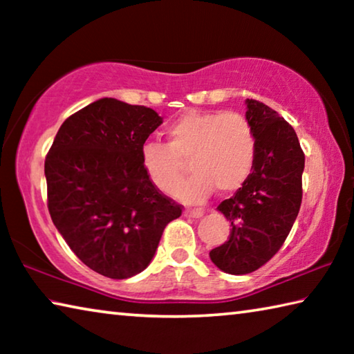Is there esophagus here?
<instances>
[{"mask_svg":"<svg viewBox=\"0 0 354 354\" xmlns=\"http://www.w3.org/2000/svg\"><path fill=\"white\" fill-rule=\"evenodd\" d=\"M203 212L201 209H185L184 211V215L185 217H192V218H200V217H203Z\"/></svg>","mask_w":354,"mask_h":354,"instance_id":"esophagus-1","label":"esophagus"}]
</instances>
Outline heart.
<instances>
[{"label":"heart","mask_w":354,"mask_h":354,"mask_svg":"<svg viewBox=\"0 0 354 354\" xmlns=\"http://www.w3.org/2000/svg\"><path fill=\"white\" fill-rule=\"evenodd\" d=\"M167 143L148 142L142 148V167L156 187L171 195L191 160L196 173L175 192L189 205L205 201L214 189L237 190L247 181L256 159V134L250 120L232 111H189L165 129Z\"/></svg>","instance_id":"obj_1"}]
</instances>
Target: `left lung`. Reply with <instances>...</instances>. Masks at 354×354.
Listing matches in <instances>:
<instances>
[{
	"label": "left lung",
	"instance_id": "1",
	"mask_svg": "<svg viewBox=\"0 0 354 354\" xmlns=\"http://www.w3.org/2000/svg\"><path fill=\"white\" fill-rule=\"evenodd\" d=\"M256 134V159L247 181L218 211L230 220V239L211 250V261L230 274L261 268L283 247L303 198L304 153L297 133L277 111L247 100Z\"/></svg>",
	"mask_w": 354,
	"mask_h": 354
}]
</instances>
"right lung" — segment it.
Returning a JSON list of instances; mask_svg holds the SVG:
<instances>
[{"label": "right lung", "mask_w": 354, "mask_h": 354, "mask_svg": "<svg viewBox=\"0 0 354 354\" xmlns=\"http://www.w3.org/2000/svg\"><path fill=\"white\" fill-rule=\"evenodd\" d=\"M162 123L145 106L101 98L70 115L45 159L48 211L88 268L127 279L148 267L183 206L149 181L142 148Z\"/></svg>", "instance_id": "obj_1"}]
</instances>
